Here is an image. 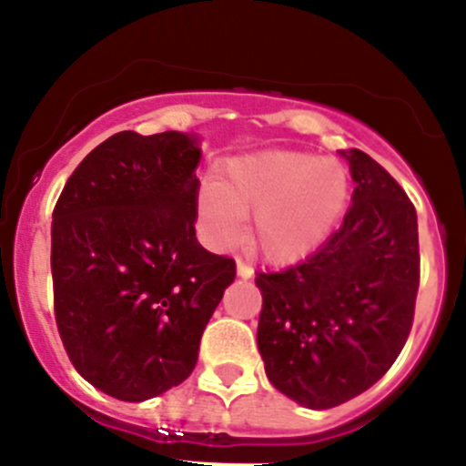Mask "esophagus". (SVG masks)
Wrapping results in <instances>:
<instances>
[{
	"instance_id": "34e87169",
	"label": "esophagus",
	"mask_w": 466,
	"mask_h": 466,
	"mask_svg": "<svg viewBox=\"0 0 466 466\" xmlns=\"http://www.w3.org/2000/svg\"><path fill=\"white\" fill-rule=\"evenodd\" d=\"M237 275L241 277V279H250V277L255 275V270H252V266H248L243 259H237Z\"/></svg>"
}]
</instances>
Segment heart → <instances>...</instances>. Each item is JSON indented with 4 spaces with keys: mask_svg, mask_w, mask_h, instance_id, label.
<instances>
[{
    "mask_svg": "<svg viewBox=\"0 0 466 466\" xmlns=\"http://www.w3.org/2000/svg\"><path fill=\"white\" fill-rule=\"evenodd\" d=\"M350 196L340 164L295 150H266L220 164L216 180L198 194V220L214 248L246 234L270 263H295L327 241Z\"/></svg>",
    "mask_w": 466,
    "mask_h": 466,
    "instance_id": "b5f03b06",
    "label": "heart"
}]
</instances>
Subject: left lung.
<instances>
[{
    "instance_id": "obj_1",
    "label": "left lung",
    "mask_w": 466,
    "mask_h": 466,
    "mask_svg": "<svg viewBox=\"0 0 466 466\" xmlns=\"http://www.w3.org/2000/svg\"><path fill=\"white\" fill-rule=\"evenodd\" d=\"M342 157L356 189L340 228L304 261L255 279L268 379L313 410L359 397L392 368L420 289L415 205L368 153Z\"/></svg>"
}]
</instances>
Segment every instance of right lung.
Returning a JSON list of instances; mask_svg holds the SVG:
<instances>
[{
    "mask_svg": "<svg viewBox=\"0 0 466 466\" xmlns=\"http://www.w3.org/2000/svg\"><path fill=\"white\" fill-rule=\"evenodd\" d=\"M196 135L124 130L69 176L51 223L60 340L94 388L146 401L196 368L237 263L196 238Z\"/></svg>",
    "mask_w": 466,
    "mask_h": 466,
    "instance_id": "add662e5",
    "label": "right lung"
}]
</instances>
